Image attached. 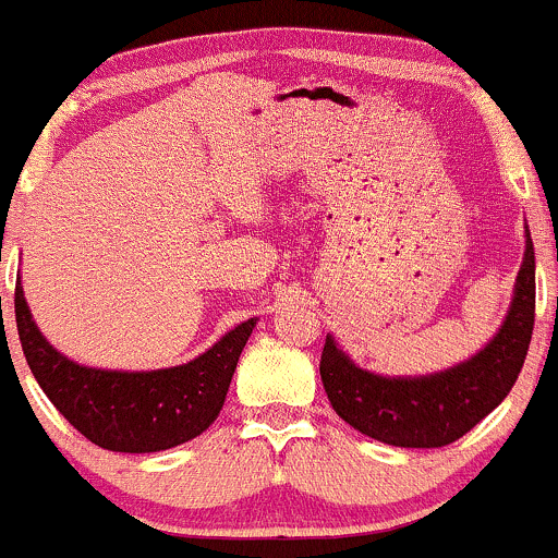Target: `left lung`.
Returning <instances> with one entry per match:
<instances>
[{
    "label": "left lung",
    "mask_w": 558,
    "mask_h": 558,
    "mask_svg": "<svg viewBox=\"0 0 558 558\" xmlns=\"http://www.w3.org/2000/svg\"><path fill=\"white\" fill-rule=\"evenodd\" d=\"M532 327L535 246L526 228L513 301L481 352L427 376H381L360 367L327 336L319 376L338 416L367 438L400 449H440L470 433L508 398L530 352Z\"/></svg>",
    "instance_id": "left-lung-1"
}]
</instances>
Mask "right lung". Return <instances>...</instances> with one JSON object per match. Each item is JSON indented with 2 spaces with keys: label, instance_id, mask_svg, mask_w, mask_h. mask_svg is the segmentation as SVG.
I'll return each instance as SVG.
<instances>
[{
  "label": "right lung",
  "instance_id": "obj_1",
  "mask_svg": "<svg viewBox=\"0 0 558 558\" xmlns=\"http://www.w3.org/2000/svg\"><path fill=\"white\" fill-rule=\"evenodd\" d=\"M15 322L26 363L50 403L90 444L123 453L174 449L209 429L226 403L241 349L257 325L255 317L241 322L185 365L109 371L74 363L39 332L21 279L15 284Z\"/></svg>",
  "mask_w": 558,
  "mask_h": 558
}]
</instances>
